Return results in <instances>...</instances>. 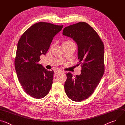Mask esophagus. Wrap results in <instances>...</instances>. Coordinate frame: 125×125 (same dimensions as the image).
I'll use <instances>...</instances> for the list:
<instances>
[{"label": "esophagus", "instance_id": "1", "mask_svg": "<svg viewBox=\"0 0 125 125\" xmlns=\"http://www.w3.org/2000/svg\"><path fill=\"white\" fill-rule=\"evenodd\" d=\"M54 72H55V74L56 75H57V74H59V73L62 72V71H60V70H56Z\"/></svg>", "mask_w": 125, "mask_h": 125}]
</instances>
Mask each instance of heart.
<instances>
[{
	"mask_svg": "<svg viewBox=\"0 0 125 125\" xmlns=\"http://www.w3.org/2000/svg\"><path fill=\"white\" fill-rule=\"evenodd\" d=\"M68 42H71V41H68L65 42H64V43H68Z\"/></svg>",
	"mask_w": 125,
	"mask_h": 125,
	"instance_id": "heart-1",
	"label": "heart"
}]
</instances>
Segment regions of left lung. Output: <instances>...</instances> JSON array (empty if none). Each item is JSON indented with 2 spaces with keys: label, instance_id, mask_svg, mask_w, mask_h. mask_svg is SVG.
Returning a JSON list of instances; mask_svg holds the SVG:
<instances>
[{
  "label": "left lung",
  "instance_id": "obj_1",
  "mask_svg": "<svg viewBox=\"0 0 125 125\" xmlns=\"http://www.w3.org/2000/svg\"><path fill=\"white\" fill-rule=\"evenodd\" d=\"M63 34L76 42L78 65L81 64L82 67L81 75L74 78L71 73H67L65 91L70 99L80 102L93 94L104 74V44L96 31L85 22L65 27Z\"/></svg>",
  "mask_w": 125,
  "mask_h": 125
}]
</instances>
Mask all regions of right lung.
Masks as SVG:
<instances>
[{"label":"right lung","mask_w":125,"mask_h":125,"mask_svg":"<svg viewBox=\"0 0 125 125\" xmlns=\"http://www.w3.org/2000/svg\"><path fill=\"white\" fill-rule=\"evenodd\" d=\"M63 27L37 23L25 31L18 42L15 59L17 77L25 92L33 98H43L51 88L54 71H48L38 62Z\"/></svg>","instance_id":"1"}]
</instances>
